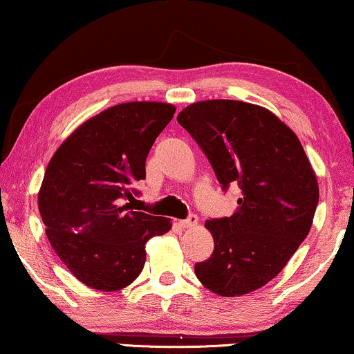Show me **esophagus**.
I'll return each mask as SVG.
<instances>
[{
	"label": "esophagus",
	"instance_id": "esophagus-1",
	"mask_svg": "<svg viewBox=\"0 0 354 354\" xmlns=\"http://www.w3.org/2000/svg\"><path fill=\"white\" fill-rule=\"evenodd\" d=\"M198 223V216L197 215H190L187 220H180L178 221V225L182 226V228H194V226H197Z\"/></svg>",
	"mask_w": 354,
	"mask_h": 354
}]
</instances>
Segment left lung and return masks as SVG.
I'll return each instance as SVG.
<instances>
[{"label":"left lung","instance_id":"8db88e82","mask_svg":"<svg viewBox=\"0 0 354 354\" xmlns=\"http://www.w3.org/2000/svg\"><path fill=\"white\" fill-rule=\"evenodd\" d=\"M228 189L236 212L208 220L215 250L195 264L203 287L221 297L250 294L286 268L312 228L318 182L297 134L259 104L238 100L192 103L177 116Z\"/></svg>","mask_w":354,"mask_h":354}]
</instances>
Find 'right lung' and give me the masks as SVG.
<instances>
[{
  "label": "right lung",
  "instance_id": "add662e5",
  "mask_svg": "<svg viewBox=\"0 0 354 354\" xmlns=\"http://www.w3.org/2000/svg\"><path fill=\"white\" fill-rule=\"evenodd\" d=\"M176 106L128 102L82 123L54 152L37 205L52 250L90 289L116 292L136 281L146 243L172 228L170 218L133 212L146 159Z\"/></svg>",
  "mask_w": 354,
  "mask_h": 354
}]
</instances>
